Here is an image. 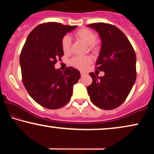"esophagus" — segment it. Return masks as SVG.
Instances as JSON below:
<instances>
[{
	"instance_id": "obj_1",
	"label": "esophagus",
	"mask_w": 154,
	"mask_h": 154,
	"mask_svg": "<svg viewBox=\"0 0 154 154\" xmlns=\"http://www.w3.org/2000/svg\"><path fill=\"white\" fill-rule=\"evenodd\" d=\"M81 76H84V75H85V73H84V72H81Z\"/></svg>"
}]
</instances>
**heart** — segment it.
Listing matches in <instances>:
<instances>
[{"mask_svg":"<svg viewBox=\"0 0 154 154\" xmlns=\"http://www.w3.org/2000/svg\"><path fill=\"white\" fill-rule=\"evenodd\" d=\"M75 38L83 41L88 45L90 51L95 52L98 50V46L95 43L97 35L95 33L90 29L83 28L81 29L74 33ZM62 48L65 54H68L71 51V40L68 35H65L62 39ZM92 58L90 56H76L71 59L70 64L75 68L84 70L92 63Z\"/></svg>","mask_w":154,"mask_h":154,"instance_id":"obj_1","label":"heart"}]
</instances>
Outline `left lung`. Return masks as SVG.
Returning a JSON list of instances; mask_svg holds the SVG:
<instances>
[{
  "instance_id": "1",
  "label": "left lung",
  "mask_w": 154,
  "mask_h": 154,
  "mask_svg": "<svg viewBox=\"0 0 154 154\" xmlns=\"http://www.w3.org/2000/svg\"><path fill=\"white\" fill-rule=\"evenodd\" d=\"M97 31L102 48L96 62V69L104 71L99 77L90 73L92 83L87 90L90 100L99 108L111 110L119 107L130 94L136 80V54L123 31L106 23L88 24Z\"/></svg>"
}]
</instances>
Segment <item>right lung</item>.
Listing matches in <instances>:
<instances>
[{
    "label": "right lung",
    "mask_w": 154,
    "mask_h": 154,
    "mask_svg": "<svg viewBox=\"0 0 154 154\" xmlns=\"http://www.w3.org/2000/svg\"><path fill=\"white\" fill-rule=\"evenodd\" d=\"M77 26L57 22L41 24L33 29L26 40L20 62L22 82L31 97L49 109L64 106L71 100L73 86L81 73L73 67L64 71L54 69L64 55L62 39Z\"/></svg>",
    "instance_id": "add662e5"
}]
</instances>
